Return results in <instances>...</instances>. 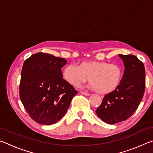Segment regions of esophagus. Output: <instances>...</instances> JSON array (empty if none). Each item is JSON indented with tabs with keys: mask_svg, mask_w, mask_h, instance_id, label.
<instances>
[{
	"mask_svg": "<svg viewBox=\"0 0 153 153\" xmlns=\"http://www.w3.org/2000/svg\"><path fill=\"white\" fill-rule=\"evenodd\" d=\"M81 92L82 94H84V95H85V96H89V95H90L89 93L86 92H83V91H81V92Z\"/></svg>",
	"mask_w": 153,
	"mask_h": 153,
	"instance_id": "obj_1",
	"label": "esophagus"
}]
</instances>
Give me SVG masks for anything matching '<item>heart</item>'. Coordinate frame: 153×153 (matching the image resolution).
Wrapping results in <instances>:
<instances>
[{
	"label": "heart",
	"mask_w": 153,
	"mask_h": 153,
	"mask_svg": "<svg viewBox=\"0 0 153 153\" xmlns=\"http://www.w3.org/2000/svg\"><path fill=\"white\" fill-rule=\"evenodd\" d=\"M123 70L120 65L105 61H83L68 65L63 71L65 79L75 87H79L89 79L90 87L100 94H108L120 86Z\"/></svg>",
	"instance_id": "1"
}]
</instances>
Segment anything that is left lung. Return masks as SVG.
<instances>
[{"instance_id": "8db88e82", "label": "left lung", "mask_w": 153, "mask_h": 153, "mask_svg": "<svg viewBox=\"0 0 153 153\" xmlns=\"http://www.w3.org/2000/svg\"><path fill=\"white\" fill-rule=\"evenodd\" d=\"M125 69L120 86L103 98L97 110L98 117L109 124L125 121L138 108L145 90L143 63L132 55H119Z\"/></svg>"}]
</instances>
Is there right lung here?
Here are the masks:
<instances>
[{"label":"right lung","mask_w":153,"mask_h":153,"mask_svg":"<svg viewBox=\"0 0 153 153\" xmlns=\"http://www.w3.org/2000/svg\"><path fill=\"white\" fill-rule=\"evenodd\" d=\"M63 58L43 53L32 55L23 65L19 97L33 121L43 125L55 123L63 117L72 98L77 94L65 80Z\"/></svg>","instance_id":"obj_1"}]
</instances>
